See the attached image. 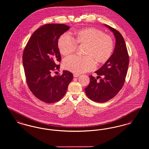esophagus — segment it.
Masks as SVG:
<instances>
[{"label":"esophagus","instance_id":"1","mask_svg":"<svg viewBox=\"0 0 149 149\" xmlns=\"http://www.w3.org/2000/svg\"><path fill=\"white\" fill-rule=\"evenodd\" d=\"M79 76V74L78 73H74L73 74V77H78Z\"/></svg>","mask_w":149,"mask_h":149}]
</instances>
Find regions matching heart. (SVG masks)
Listing matches in <instances>:
<instances>
[{"label": "heart", "instance_id": "b5f03b06", "mask_svg": "<svg viewBox=\"0 0 149 149\" xmlns=\"http://www.w3.org/2000/svg\"><path fill=\"white\" fill-rule=\"evenodd\" d=\"M77 44H86L84 53L87 55H71L65 58L63 62L64 69L77 73L94 69L96 67L94 58L99 62L107 61L114 49L113 41L109 35L93 27L77 32L75 38L69 32H65L58 40V47L63 55L74 52Z\"/></svg>", "mask_w": 149, "mask_h": 149}]
</instances>
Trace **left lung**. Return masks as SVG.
Segmentation results:
<instances>
[{
	"instance_id": "left-lung-1",
	"label": "left lung",
	"mask_w": 149,
	"mask_h": 149,
	"mask_svg": "<svg viewBox=\"0 0 149 149\" xmlns=\"http://www.w3.org/2000/svg\"><path fill=\"white\" fill-rule=\"evenodd\" d=\"M113 33L116 45L113 53L100 68L95 72L103 78L97 79L90 76V84L85 88L87 96L94 102H105L113 98L124 85L128 68L129 56L125 41L119 32L107 24Z\"/></svg>"
}]
</instances>
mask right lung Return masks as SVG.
Masks as SVG:
<instances>
[{"mask_svg":"<svg viewBox=\"0 0 149 149\" xmlns=\"http://www.w3.org/2000/svg\"><path fill=\"white\" fill-rule=\"evenodd\" d=\"M70 28L64 24H45L33 32L24 49L22 62L27 85L42 102L60 100L73 79V74L68 71H63L61 76H52L60 68L58 39Z\"/></svg>","mask_w":149,"mask_h":149,"instance_id":"add662e5","label":"right lung"}]
</instances>
